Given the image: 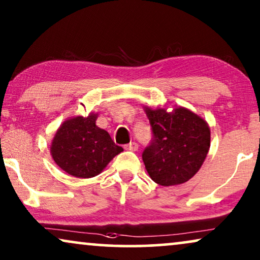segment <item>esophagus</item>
Returning a JSON list of instances; mask_svg holds the SVG:
<instances>
[{
	"label": "esophagus",
	"mask_w": 260,
	"mask_h": 260,
	"mask_svg": "<svg viewBox=\"0 0 260 260\" xmlns=\"http://www.w3.org/2000/svg\"><path fill=\"white\" fill-rule=\"evenodd\" d=\"M124 148H125L126 150H131V151H137V150H138V144L136 143V142H131V143L124 145Z\"/></svg>",
	"instance_id": "34e87169"
}]
</instances>
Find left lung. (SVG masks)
<instances>
[{
    "label": "left lung",
    "instance_id": "8db88e82",
    "mask_svg": "<svg viewBox=\"0 0 260 260\" xmlns=\"http://www.w3.org/2000/svg\"><path fill=\"white\" fill-rule=\"evenodd\" d=\"M152 138L142 152L151 180L161 186L187 182L201 168L211 144L207 123L189 110L145 109Z\"/></svg>",
    "mask_w": 260,
    "mask_h": 260
}]
</instances>
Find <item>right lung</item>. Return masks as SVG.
<instances>
[{
  "mask_svg": "<svg viewBox=\"0 0 260 260\" xmlns=\"http://www.w3.org/2000/svg\"><path fill=\"white\" fill-rule=\"evenodd\" d=\"M97 115L66 120L56 131L51 152L54 162L70 175L87 179L98 175L123 151L108 131L95 125Z\"/></svg>",
  "mask_w": 260,
  "mask_h": 260,
  "instance_id": "1",
  "label": "right lung"
}]
</instances>
